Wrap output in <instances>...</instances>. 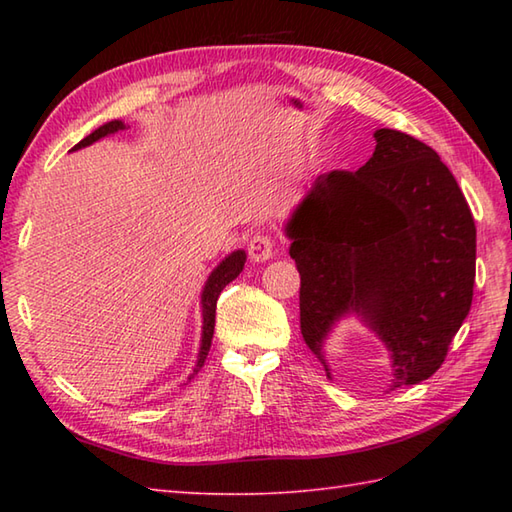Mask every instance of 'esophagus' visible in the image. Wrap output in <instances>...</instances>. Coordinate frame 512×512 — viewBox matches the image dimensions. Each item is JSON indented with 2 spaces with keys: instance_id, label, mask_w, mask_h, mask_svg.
Masks as SVG:
<instances>
[{
  "instance_id": "34e87169",
  "label": "esophagus",
  "mask_w": 512,
  "mask_h": 512,
  "mask_svg": "<svg viewBox=\"0 0 512 512\" xmlns=\"http://www.w3.org/2000/svg\"><path fill=\"white\" fill-rule=\"evenodd\" d=\"M275 255V242L268 235H255L248 244V257L253 262H268Z\"/></svg>"
}]
</instances>
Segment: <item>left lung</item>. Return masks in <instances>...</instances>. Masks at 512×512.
Masks as SVG:
<instances>
[{
    "mask_svg": "<svg viewBox=\"0 0 512 512\" xmlns=\"http://www.w3.org/2000/svg\"><path fill=\"white\" fill-rule=\"evenodd\" d=\"M358 171L323 173L284 226L301 275V334L325 361L336 323L356 317L389 354V389L444 363L471 310L475 222L453 173L420 140L376 129Z\"/></svg>",
    "mask_w": 512,
    "mask_h": 512,
    "instance_id": "1",
    "label": "left lung"
}]
</instances>
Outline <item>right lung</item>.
Segmentation results:
<instances>
[{
	"instance_id": "obj_1",
	"label": "right lung",
	"mask_w": 512,
	"mask_h": 512,
	"mask_svg": "<svg viewBox=\"0 0 512 512\" xmlns=\"http://www.w3.org/2000/svg\"><path fill=\"white\" fill-rule=\"evenodd\" d=\"M129 125H125L123 121H110L101 125L99 129H94L90 136H85L79 145H74L72 151L76 149H83V147H90L96 140H101L110 134L116 132H123ZM246 264V253L244 250H233L231 255H226L220 264L213 268V273L206 279V284L202 288V295H200V306H202V339H200V352H198V361H195L193 372L189 374V380L200 372L206 356H209L211 350V339H213V330H215V306H217V297H220V292L231 284V281L242 273ZM187 380V383H189Z\"/></svg>"
}]
</instances>
